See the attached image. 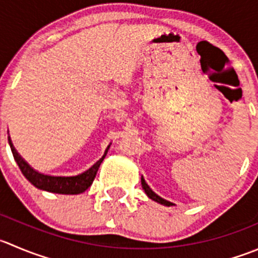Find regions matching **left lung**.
Returning <instances> with one entry per match:
<instances>
[{
	"mask_svg": "<svg viewBox=\"0 0 258 258\" xmlns=\"http://www.w3.org/2000/svg\"><path fill=\"white\" fill-rule=\"evenodd\" d=\"M141 185H142V189H144L145 192H146V196L149 197L150 199H152V201H154V202H156V203L161 204V206H166V207H172V206H175V204H172L171 202L165 201V199H162L161 197L157 196L156 192L152 191L151 187H150L149 185L146 184V181H145L144 177H141Z\"/></svg>",
	"mask_w": 258,
	"mask_h": 258,
	"instance_id": "obj_1",
	"label": "left lung"
}]
</instances>
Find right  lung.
Returning <instances> with one entry per match:
<instances>
[{
    "instance_id": "obj_1",
    "label": "right lung",
    "mask_w": 258,
    "mask_h": 258,
    "mask_svg": "<svg viewBox=\"0 0 258 258\" xmlns=\"http://www.w3.org/2000/svg\"><path fill=\"white\" fill-rule=\"evenodd\" d=\"M9 144L11 147L12 155H14L15 161L19 165L20 170H21L22 175L34 185L35 187L40 190H45V191L56 192V194H81V192L86 191L93 182L94 177H96L97 171L99 169V165L106 157L107 152H108V147L104 151L103 156L93 165L89 167L87 171L82 172V174L76 175V176H51V175H44L40 174L39 171L32 169L24 159L19 155L16 149L12 145L11 139L9 136Z\"/></svg>"
}]
</instances>
